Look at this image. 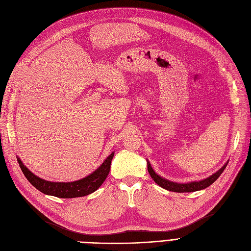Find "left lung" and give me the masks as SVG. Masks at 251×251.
<instances>
[{
  "label": "left lung",
  "instance_id": "left-lung-1",
  "mask_svg": "<svg viewBox=\"0 0 251 251\" xmlns=\"http://www.w3.org/2000/svg\"><path fill=\"white\" fill-rule=\"evenodd\" d=\"M226 164V162L223 168L217 172L216 174H213L212 176H210L209 177L205 178V180L202 181H198V182H191V183H187V184H177V183H174L171 181L165 180V178L161 177L160 176H158L157 174H155V172L153 171V169L151 168V165L149 163V161L147 160V165H148V172L151 176V177L153 178V181L156 183L158 186H160L161 188L169 190V191H173V192H178V193H184V192H195V191H199L202 189H205L208 186H210L212 183L216 182L219 176L223 174V172L225 171Z\"/></svg>",
  "mask_w": 251,
  "mask_h": 251
}]
</instances>
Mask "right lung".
<instances>
[{
  "mask_svg": "<svg viewBox=\"0 0 251 251\" xmlns=\"http://www.w3.org/2000/svg\"><path fill=\"white\" fill-rule=\"evenodd\" d=\"M113 155L114 153L112 152L101 164L100 168L88 176L71 183H56L43 180V178L33 175L29 170H27L26 166L22 163L19 158H17V161L23 175L25 176L28 182L35 189L41 191L42 193L59 198H75L86 196L95 192L103 184L109 174Z\"/></svg>",
  "mask_w": 251,
  "mask_h": 251,
  "instance_id": "obj_1",
  "label": "right lung"
}]
</instances>
